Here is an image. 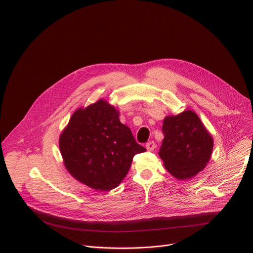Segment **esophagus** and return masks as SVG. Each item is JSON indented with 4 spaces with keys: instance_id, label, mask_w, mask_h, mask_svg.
<instances>
[{
    "instance_id": "1",
    "label": "esophagus",
    "mask_w": 253,
    "mask_h": 253,
    "mask_svg": "<svg viewBox=\"0 0 253 253\" xmlns=\"http://www.w3.org/2000/svg\"><path fill=\"white\" fill-rule=\"evenodd\" d=\"M155 143H154V141H149V142H147L146 143V149L148 150V151H153L154 150V148H155Z\"/></svg>"
}]
</instances>
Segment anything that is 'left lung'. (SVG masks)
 I'll return each mask as SVG.
<instances>
[{"label":"left lung","mask_w":253,"mask_h":253,"mask_svg":"<svg viewBox=\"0 0 253 253\" xmlns=\"http://www.w3.org/2000/svg\"><path fill=\"white\" fill-rule=\"evenodd\" d=\"M162 132L159 156L170 174L185 180L204 169L211 157L213 139L196 113L187 110L165 117Z\"/></svg>","instance_id":"8db88e82"}]
</instances>
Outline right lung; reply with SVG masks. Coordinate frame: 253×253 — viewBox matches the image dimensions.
Instances as JSON below:
<instances>
[{
    "instance_id": "right-lung-1",
    "label": "right lung",
    "mask_w": 253,
    "mask_h": 253,
    "mask_svg": "<svg viewBox=\"0 0 253 253\" xmlns=\"http://www.w3.org/2000/svg\"><path fill=\"white\" fill-rule=\"evenodd\" d=\"M60 151L69 173L90 188L109 191L127 175L133 157L145 152L119 112L99 100L72 115L59 140Z\"/></svg>"
}]
</instances>
